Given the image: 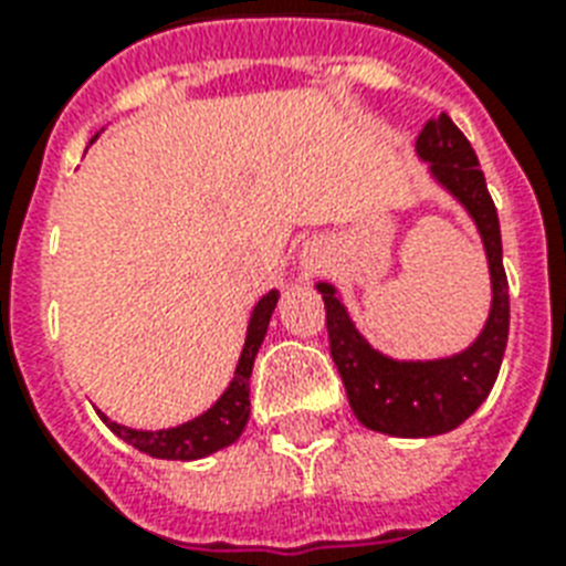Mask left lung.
Listing matches in <instances>:
<instances>
[{
  "label": "left lung",
  "mask_w": 566,
  "mask_h": 566,
  "mask_svg": "<svg viewBox=\"0 0 566 566\" xmlns=\"http://www.w3.org/2000/svg\"><path fill=\"white\" fill-rule=\"evenodd\" d=\"M417 155L429 161L438 185L464 205L482 234L488 270H491V314L482 335L464 353L434 361H396L373 349L346 314L332 284L319 282L326 302V328L332 358L344 378L355 417L373 431L394 438H431L458 429L488 399L500 376L509 344V279L502 266V234L484 172L479 170L473 146L461 128L438 114L422 126Z\"/></svg>",
  "instance_id": "left-lung-1"
}]
</instances>
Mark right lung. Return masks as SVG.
Instances as JSON below:
<instances>
[{
  "label": "right lung",
  "instance_id": "1",
  "mask_svg": "<svg viewBox=\"0 0 566 566\" xmlns=\"http://www.w3.org/2000/svg\"><path fill=\"white\" fill-rule=\"evenodd\" d=\"M275 302H279V291H270L266 296L258 300V305L252 308V317H249L247 344H243V353H240L238 370H234L231 385L226 387V394H222L208 411L199 413L196 420L181 422L176 429L140 431L128 429V426H119V422L108 420L102 411H96L102 417V422H105L117 438H123L135 449L146 452V455L167 458V461H196V458L211 455L217 449L231 447V443L240 438V431L247 429L249 376H252V364H255L258 349L264 344L266 326H270V317H273Z\"/></svg>",
  "mask_w": 566,
  "mask_h": 566
}]
</instances>
